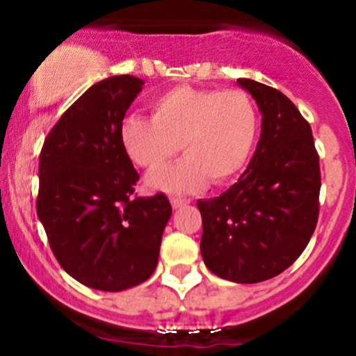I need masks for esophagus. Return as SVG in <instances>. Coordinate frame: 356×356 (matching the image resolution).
<instances>
[{"instance_id":"34e87169","label":"esophagus","mask_w":356,"mask_h":356,"mask_svg":"<svg viewBox=\"0 0 356 356\" xmlns=\"http://www.w3.org/2000/svg\"><path fill=\"white\" fill-rule=\"evenodd\" d=\"M170 203H172V207H174L175 210H177V208H182V207H186V204H189V200H184V198H172Z\"/></svg>"}]
</instances>
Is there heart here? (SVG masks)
<instances>
[{
    "label": "heart",
    "mask_w": 356,
    "mask_h": 356,
    "mask_svg": "<svg viewBox=\"0 0 356 356\" xmlns=\"http://www.w3.org/2000/svg\"><path fill=\"white\" fill-rule=\"evenodd\" d=\"M152 118L127 115L120 143L132 163L158 170L177 152L184 158L148 177V186L170 195L198 191L210 179L225 184L241 174L257 146L260 115L245 91L179 86L149 103Z\"/></svg>",
    "instance_id": "heart-1"
}]
</instances>
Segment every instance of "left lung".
Listing matches in <instances>:
<instances>
[{
	"label": "left lung",
	"mask_w": 356,
	"mask_h": 356,
	"mask_svg": "<svg viewBox=\"0 0 356 356\" xmlns=\"http://www.w3.org/2000/svg\"><path fill=\"white\" fill-rule=\"evenodd\" d=\"M257 102L261 134L239 181L198 200L201 254L225 281L254 284L284 272L303 253L318 218L321 167L310 124L288 96L238 79Z\"/></svg>",
	"instance_id": "obj_1"
}]
</instances>
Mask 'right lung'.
Listing matches in <instances>:
<instances>
[{
	"mask_svg": "<svg viewBox=\"0 0 356 356\" xmlns=\"http://www.w3.org/2000/svg\"><path fill=\"white\" fill-rule=\"evenodd\" d=\"M145 82L111 75L62 115L39 156L38 217L56 260L88 288L124 291L155 272L172 215L165 195L132 198L139 174L120 122Z\"/></svg>",
	"mask_w": 356,
	"mask_h": 356,
	"instance_id": "add662e5",
	"label": "right lung"
}]
</instances>
